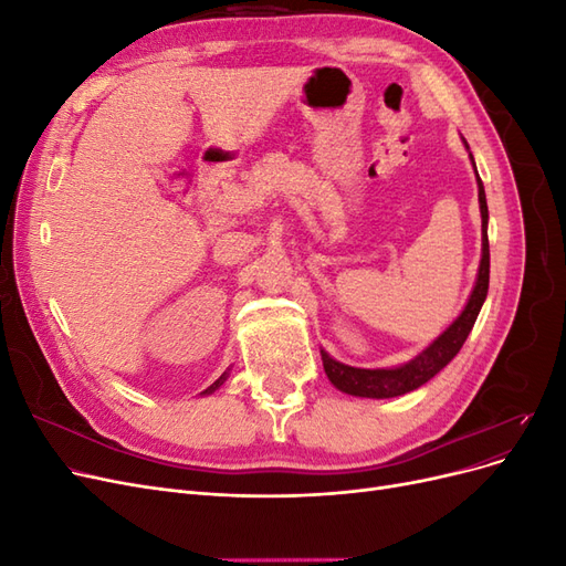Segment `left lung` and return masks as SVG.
<instances>
[{"instance_id":"left-lung-1","label":"left lung","mask_w":566,"mask_h":566,"mask_svg":"<svg viewBox=\"0 0 566 566\" xmlns=\"http://www.w3.org/2000/svg\"><path fill=\"white\" fill-rule=\"evenodd\" d=\"M472 165H474V158H472ZM476 188H479V212H482V260H479L476 281L468 297L465 310L458 314V318L432 342V345H427L416 358H410L408 364L394 366V368L347 366V364L335 361L328 352L321 349L323 370L339 391L352 394V397H364V399L401 397V394L413 391L424 382H430L443 366L451 364V358L460 352V347L465 345V339L472 331L479 312H482V304L489 293V208H486L484 184L479 179V175H476Z\"/></svg>"}]
</instances>
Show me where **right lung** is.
Here are the masks:
<instances>
[{"label":"right lung","mask_w":566,"mask_h":566,"mask_svg":"<svg viewBox=\"0 0 566 566\" xmlns=\"http://www.w3.org/2000/svg\"><path fill=\"white\" fill-rule=\"evenodd\" d=\"M229 370H231V368H227L224 373H221V375H219V380H214V382H212V385H210L208 389H205V391H200V394H202V397H208V394H214V391H217V389H219L221 385H224V382H227V378H229Z\"/></svg>","instance_id":"right-lung-1"}]
</instances>
